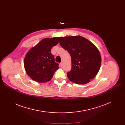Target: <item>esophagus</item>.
<instances>
[{"label": "esophagus", "instance_id": "1", "mask_svg": "<svg viewBox=\"0 0 125 125\" xmlns=\"http://www.w3.org/2000/svg\"><path fill=\"white\" fill-rule=\"evenodd\" d=\"M60 66H61V67H62V66H63V63H62V62H61V63H60Z\"/></svg>", "mask_w": 125, "mask_h": 125}]
</instances>
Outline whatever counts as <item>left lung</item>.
Wrapping results in <instances>:
<instances>
[{
  "label": "left lung",
  "instance_id": "8db88e82",
  "mask_svg": "<svg viewBox=\"0 0 125 125\" xmlns=\"http://www.w3.org/2000/svg\"><path fill=\"white\" fill-rule=\"evenodd\" d=\"M59 42L71 56L72 67L67 75L69 80L80 84L89 83L100 68L101 57L99 50L81 36L60 37Z\"/></svg>",
  "mask_w": 125,
  "mask_h": 125
}]
</instances>
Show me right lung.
<instances>
[{
	"label": "right lung",
	"instance_id": "obj_1",
	"mask_svg": "<svg viewBox=\"0 0 125 125\" xmlns=\"http://www.w3.org/2000/svg\"><path fill=\"white\" fill-rule=\"evenodd\" d=\"M59 42V37L45 38L42 39L26 54L24 65L26 73L31 79L38 83L50 81L59 64L55 61L51 49Z\"/></svg>",
	"mask_w": 125,
	"mask_h": 125
}]
</instances>
